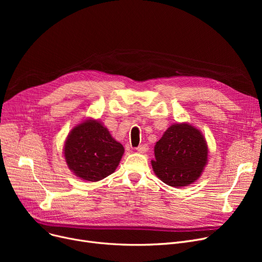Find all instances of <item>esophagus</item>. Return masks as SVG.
<instances>
[{"instance_id":"esophagus-1","label":"esophagus","mask_w":262,"mask_h":262,"mask_svg":"<svg viewBox=\"0 0 262 262\" xmlns=\"http://www.w3.org/2000/svg\"><path fill=\"white\" fill-rule=\"evenodd\" d=\"M136 149H137V150H138V152H139V153H145V152H146V150L148 149V146H147V144H145V143H144V144H141V145H139V146H138V147H137Z\"/></svg>"}]
</instances>
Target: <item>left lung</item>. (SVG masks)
Masks as SVG:
<instances>
[{
    "mask_svg": "<svg viewBox=\"0 0 262 262\" xmlns=\"http://www.w3.org/2000/svg\"><path fill=\"white\" fill-rule=\"evenodd\" d=\"M207 154V144L199 129L189 124H174L156 143L152 167L167 185L188 186L200 177Z\"/></svg>",
    "mask_w": 262,
    "mask_h": 262,
    "instance_id": "1",
    "label": "left lung"
}]
</instances>
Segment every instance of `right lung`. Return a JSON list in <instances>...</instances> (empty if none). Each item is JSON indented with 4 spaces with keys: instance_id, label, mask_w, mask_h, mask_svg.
Here are the masks:
<instances>
[{
    "instance_id": "obj_1",
    "label": "right lung",
    "mask_w": 262,
    "mask_h": 262,
    "mask_svg": "<svg viewBox=\"0 0 262 262\" xmlns=\"http://www.w3.org/2000/svg\"><path fill=\"white\" fill-rule=\"evenodd\" d=\"M124 147L98 121L89 120L74 127L64 144V157L78 177L98 182L115 172Z\"/></svg>"
}]
</instances>
